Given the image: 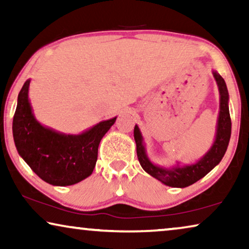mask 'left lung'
Instances as JSON below:
<instances>
[{
	"label": "left lung",
	"mask_w": 249,
	"mask_h": 249,
	"mask_svg": "<svg viewBox=\"0 0 249 249\" xmlns=\"http://www.w3.org/2000/svg\"><path fill=\"white\" fill-rule=\"evenodd\" d=\"M213 76L220 93V111L219 117H217L215 139L209 151L197 162L185 165H181L180 162H177V164L171 168L154 164L148 159L147 153H146L142 132L139 130L138 125H135L134 137L136 146H137V158L142 168L148 175L154 177L155 179L160 180L166 186L173 187V188H185V187L193 185L199 179H202L203 177H205L211 170L215 168L226 154L231 136L229 93H228L226 81L216 71H213Z\"/></svg>",
	"instance_id": "obj_1"
}]
</instances>
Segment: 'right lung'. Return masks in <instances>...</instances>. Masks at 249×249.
Masks as SVG:
<instances>
[{
	"mask_svg": "<svg viewBox=\"0 0 249 249\" xmlns=\"http://www.w3.org/2000/svg\"><path fill=\"white\" fill-rule=\"evenodd\" d=\"M26 80L18 95L12 132L19 155L44 181L71 186L86 179L97 161L98 145L117 117L101 121L79 135H67L40 124L33 113Z\"/></svg>",
	"mask_w": 249,
	"mask_h": 249,
	"instance_id": "1",
	"label": "right lung"
}]
</instances>
